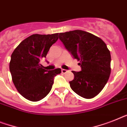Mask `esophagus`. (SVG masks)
Here are the masks:
<instances>
[{"label": "esophagus", "instance_id": "obj_1", "mask_svg": "<svg viewBox=\"0 0 127 127\" xmlns=\"http://www.w3.org/2000/svg\"><path fill=\"white\" fill-rule=\"evenodd\" d=\"M67 72V71L66 69H62V73H66Z\"/></svg>", "mask_w": 127, "mask_h": 127}]
</instances>
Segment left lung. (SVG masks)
Masks as SVG:
<instances>
[{
	"label": "left lung",
	"instance_id": "obj_1",
	"mask_svg": "<svg viewBox=\"0 0 127 127\" xmlns=\"http://www.w3.org/2000/svg\"><path fill=\"white\" fill-rule=\"evenodd\" d=\"M60 39L73 58L80 61L81 71H73L75 78L70 87L76 94L92 99L102 91L111 72L110 51L99 37L80 30L59 33Z\"/></svg>",
	"mask_w": 127,
	"mask_h": 127
}]
</instances>
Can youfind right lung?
Returning <instances> with one entry per match:
<instances>
[{"instance_id": "add662e5", "label": "right lung", "mask_w": 127, "mask_h": 127, "mask_svg": "<svg viewBox=\"0 0 127 127\" xmlns=\"http://www.w3.org/2000/svg\"><path fill=\"white\" fill-rule=\"evenodd\" d=\"M58 39V33L33 34L20 43L11 56L9 71L15 86L25 99L36 102L45 97L52 89L54 76L61 69L48 71L39 64L51 46Z\"/></svg>"}]
</instances>
